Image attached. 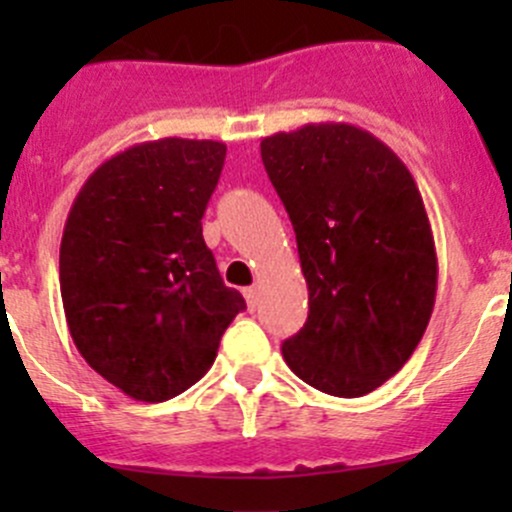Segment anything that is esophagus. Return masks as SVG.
I'll return each instance as SVG.
<instances>
[{"instance_id": "34e87169", "label": "esophagus", "mask_w": 512, "mask_h": 512, "mask_svg": "<svg viewBox=\"0 0 512 512\" xmlns=\"http://www.w3.org/2000/svg\"><path fill=\"white\" fill-rule=\"evenodd\" d=\"M242 294H245V299H247V309H250V312H255L257 299H260V294H257V287L242 289Z\"/></svg>"}]
</instances>
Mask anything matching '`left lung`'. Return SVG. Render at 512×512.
<instances>
[{
  "mask_svg": "<svg viewBox=\"0 0 512 512\" xmlns=\"http://www.w3.org/2000/svg\"><path fill=\"white\" fill-rule=\"evenodd\" d=\"M309 289L287 366L324 394L379 389L421 342L438 262L414 175L386 143L349 123H307L262 138Z\"/></svg>",
  "mask_w": 512,
  "mask_h": 512,
  "instance_id": "obj_1",
  "label": "left lung"
}]
</instances>
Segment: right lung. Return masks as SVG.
Instances as JSON below:
<instances>
[{"label":"right lung","mask_w":512,"mask_h":512,"mask_svg":"<svg viewBox=\"0 0 512 512\" xmlns=\"http://www.w3.org/2000/svg\"><path fill=\"white\" fill-rule=\"evenodd\" d=\"M225 143L160 138L108 158L66 218L61 302L76 349L136 401L200 381L245 309L203 240Z\"/></svg>","instance_id":"obj_1"}]
</instances>
